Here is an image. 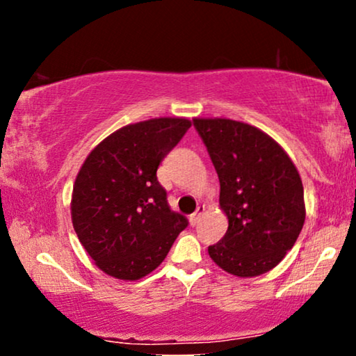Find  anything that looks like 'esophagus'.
<instances>
[{
  "label": "esophagus",
  "mask_w": 356,
  "mask_h": 356,
  "mask_svg": "<svg viewBox=\"0 0 356 356\" xmlns=\"http://www.w3.org/2000/svg\"><path fill=\"white\" fill-rule=\"evenodd\" d=\"M204 212H206V206H204V204H202V206H197V209H196V212H194L193 213V216L191 217H189V223H191V225L194 227V225H196V223L199 222V220H201V217L204 216Z\"/></svg>",
  "instance_id": "34e87169"
}]
</instances>
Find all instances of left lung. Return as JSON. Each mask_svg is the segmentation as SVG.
I'll return each mask as SVG.
<instances>
[{"instance_id":"1","label":"left lung","mask_w":356,"mask_h":356,"mask_svg":"<svg viewBox=\"0 0 356 356\" xmlns=\"http://www.w3.org/2000/svg\"><path fill=\"white\" fill-rule=\"evenodd\" d=\"M220 181L218 204L228 230L209 256L228 274L257 277L284 259L303 228L300 173L289 154L256 126L194 118Z\"/></svg>"}]
</instances>
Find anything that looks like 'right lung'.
<instances>
[{
  "label": "right lung",
  "mask_w": 356,
  "mask_h": 356,
  "mask_svg": "<svg viewBox=\"0 0 356 356\" xmlns=\"http://www.w3.org/2000/svg\"><path fill=\"white\" fill-rule=\"evenodd\" d=\"M191 128L188 118H152L111 133L87 155L71 196V220L95 266L139 280L162 264L186 217L168 207L157 179L165 155Z\"/></svg>",
  "instance_id": "obj_1"
}]
</instances>
